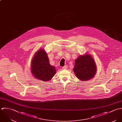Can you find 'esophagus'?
I'll list each match as a JSON object with an SVG mask.
<instances>
[{"label":"esophagus","mask_w":122,"mask_h":122,"mask_svg":"<svg viewBox=\"0 0 122 122\" xmlns=\"http://www.w3.org/2000/svg\"><path fill=\"white\" fill-rule=\"evenodd\" d=\"M67 68V66H64L62 67L63 69H66Z\"/></svg>","instance_id":"esophagus-1"}]
</instances>
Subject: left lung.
<instances>
[{
  "label": "left lung",
  "instance_id": "1",
  "mask_svg": "<svg viewBox=\"0 0 122 122\" xmlns=\"http://www.w3.org/2000/svg\"><path fill=\"white\" fill-rule=\"evenodd\" d=\"M96 71V64L91 55L81 56L75 60L73 71L79 79L89 80L93 77Z\"/></svg>",
  "mask_w": 122,
  "mask_h": 122
}]
</instances>
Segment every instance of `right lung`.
<instances>
[{
  "mask_svg": "<svg viewBox=\"0 0 122 122\" xmlns=\"http://www.w3.org/2000/svg\"><path fill=\"white\" fill-rule=\"evenodd\" d=\"M31 68L34 76L43 81L50 80L56 73L55 67L50 65L47 54L43 49L36 53L31 62Z\"/></svg>",
  "mask_w": 122,
  "mask_h": 122,
  "instance_id": "add662e5",
  "label": "right lung"
}]
</instances>
